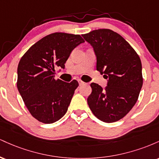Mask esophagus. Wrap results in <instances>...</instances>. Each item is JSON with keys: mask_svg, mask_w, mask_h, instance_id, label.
<instances>
[{"mask_svg": "<svg viewBox=\"0 0 159 159\" xmlns=\"http://www.w3.org/2000/svg\"><path fill=\"white\" fill-rule=\"evenodd\" d=\"M78 83H79V85L81 86V85H83L84 84V81H82L81 80H78Z\"/></svg>", "mask_w": 159, "mask_h": 159, "instance_id": "obj_1", "label": "esophagus"}]
</instances>
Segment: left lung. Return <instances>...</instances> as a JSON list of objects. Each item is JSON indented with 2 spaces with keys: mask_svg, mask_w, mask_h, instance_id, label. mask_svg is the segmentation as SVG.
<instances>
[{
  "mask_svg": "<svg viewBox=\"0 0 159 159\" xmlns=\"http://www.w3.org/2000/svg\"><path fill=\"white\" fill-rule=\"evenodd\" d=\"M82 36L93 48L96 69L107 79L105 89L91 84L89 107L105 123L118 121L135 105L143 85L139 56L123 36L110 29H98Z\"/></svg>",
  "mask_w": 159,
  "mask_h": 159,
  "instance_id": "8db88e82",
  "label": "left lung"
}]
</instances>
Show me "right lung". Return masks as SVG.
I'll use <instances>...</instances> for the list:
<instances>
[{"label":"right lung","instance_id":"obj_1","mask_svg":"<svg viewBox=\"0 0 159 159\" xmlns=\"http://www.w3.org/2000/svg\"><path fill=\"white\" fill-rule=\"evenodd\" d=\"M80 35L54 33L42 38L27 51L18 66L17 87L30 114L50 124L64 116L78 82L54 79L55 69L65 68L73 49L84 43Z\"/></svg>","mask_w":159,"mask_h":159}]
</instances>
